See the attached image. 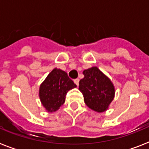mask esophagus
<instances>
[{
  "instance_id": "esophagus-1",
  "label": "esophagus",
  "mask_w": 149,
  "mask_h": 149,
  "mask_svg": "<svg viewBox=\"0 0 149 149\" xmlns=\"http://www.w3.org/2000/svg\"><path fill=\"white\" fill-rule=\"evenodd\" d=\"M79 79H74V83L76 84H77V86H78V85H79Z\"/></svg>"
}]
</instances>
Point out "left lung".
<instances>
[{"label": "left lung", "mask_w": 149, "mask_h": 149, "mask_svg": "<svg viewBox=\"0 0 149 149\" xmlns=\"http://www.w3.org/2000/svg\"><path fill=\"white\" fill-rule=\"evenodd\" d=\"M84 77L80 79L79 90L84 102L93 111H106L114 97V87L111 81L97 67L90 68L83 72Z\"/></svg>", "instance_id": "1"}]
</instances>
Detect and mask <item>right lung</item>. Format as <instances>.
Masks as SVG:
<instances>
[{
    "mask_svg": "<svg viewBox=\"0 0 149 149\" xmlns=\"http://www.w3.org/2000/svg\"><path fill=\"white\" fill-rule=\"evenodd\" d=\"M77 85L63 70L54 69L41 85L39 97L48 111H57L65 102L66 93Z\"/></svg>",
    "mask_w": 149,
    "mask_h": 149,
    "instance_id": "1",
    "label": "right lung"
}]
</instances>
